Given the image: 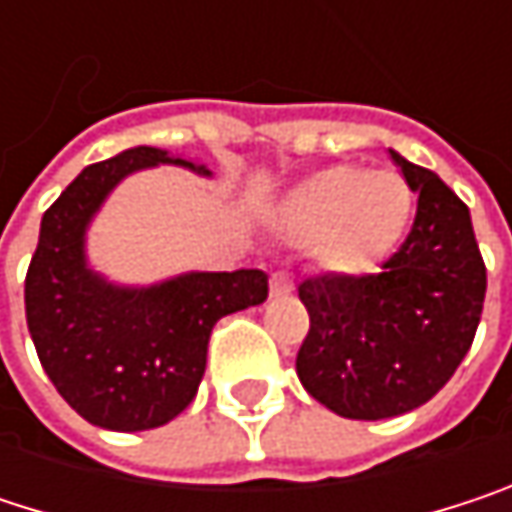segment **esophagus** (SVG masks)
<instances>
[{
	"label": "esophagus",
	"mask_w": 512,
	"mask_h": 512,
	"mask_svg": "<svg viewBox=\"0 0 512 512\" xmlns=\"http://www.w3.org/2000/svg\"><path fill=\"white\" fill-rule=\"evenodd\" d=\"M269 293H272V296H290V293H293V281H290V275L275 272V275L269 278Z\"/></svg>",
	"instance_id": "34e87169"
}]
</instances>
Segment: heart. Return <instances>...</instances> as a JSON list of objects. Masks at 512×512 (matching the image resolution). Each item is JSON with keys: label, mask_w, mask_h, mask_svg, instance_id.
<instances>
[{"label": "heart", "mask_w": 512, "mask_h": 512, "mask_svg": "<svg viewBox=\"0 0 512 512\" xmlns=\"http://www.w3.org/2000/svg\"><path fill=\"white\" fill-rule=\"evenodd\" d=\"M412 219V189L388 168L332 165L293 186L275 210V228L311 243L314 260L335 275H364L391 255Z\"/></svg>", "instance_id": "obj_1"}]
</instances>
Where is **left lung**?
Returning a JSON list of instances; mask_svg holds the SVG:
<instances>
[{"instance_id":"left-lung-1","label":"left lung","mask_w":512,"mask_h":512,"mask_svg":"<svg viewBox=\"0 0 512 512\" xmlns=\"http://www.w3.org/2000/svg\"><path fill=\"white\" fill-rule=\"evenodd\" d=\"M418 195L406 243L376 275L299 284L311 329L296 373L341 418L379 421L424 406L468 353L486 296V266L468 207L433 174L388 151Z\"/></svg>"}]
</instances>
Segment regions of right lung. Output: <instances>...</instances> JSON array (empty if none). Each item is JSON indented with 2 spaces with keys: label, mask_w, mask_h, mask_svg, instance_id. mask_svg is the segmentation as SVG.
I'll list each match as a JSON object with an SVG mask.
<instances>
[{
  "label": "right lung",
  "mask_w": 512,
  "mask_h": 512,
  "mask_svg": "<svg viewBox=\"0 0 512 512\" xmlns=\"http://www.w3.org/2000/svg\"><path fill=\"white\" fill-rule=\"evenodd\" d=\"M154 165L213 174L148 145L82 168L44 213L26 272V323L47 376L88 424L115 433L177 418L198 394L213 326L269 293L260 269L183 272L148 287L91 269L85 234L97 210L124 177Z\"/></svg>",
  "instance_id": "right-lung-1"
}]
</instances>
